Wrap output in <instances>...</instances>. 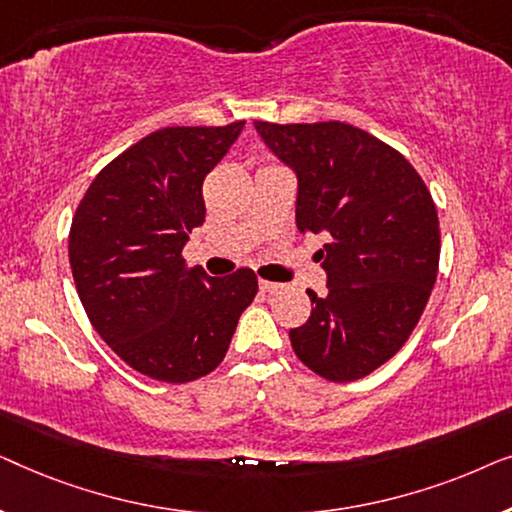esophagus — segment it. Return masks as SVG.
Instances as JSON below:
<instances>
[{"label":"esophagus","mask_w":512,"mask_h":512,"mask_svg":"<svg viewBox=\"0 0 512 512\" xmlns=\"http://www.w3.org/2000/svg\"><path fill=\"white\" fill-rule=\"evenodd\" d=\"M258 289H261L263 293H275V291L282 289V284H275V282H268V279H261V282H258Z\"/></svg>","instance_id":"esophagus-1"}]
</instances>
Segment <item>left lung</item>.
<instances>
[{
  "label": "left lung",
  "mask_w": 512,
  "mask_h": 512,
  "mask_svg": "<svg viewBox=\"0 0 512 512\" xmlns=\"http://www.w3.org/2000/svg\"><path fill=\"white\" fill-rule=\"evenodd\" d=\"M296 174L300 235H324L314 258L328 293L291 328L300 361L331 382L366 377L405 345L438 275L440 230L431 193L396 149L354 125L254 121Z\"/></svg>",
  "instance_id": "1"
}]
</instances>
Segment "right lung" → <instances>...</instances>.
I'll list each match as a JSON object with an SVG mask.
<instances>
[{
  "label": "right lung",
  "instance_id": "1",
  "mask_svg": "<svg viewBox=\"0 0 512 512\" xmlns=\"http://www.w3.org/2000/svg\"><path fill=\"white\" fill-rule=\"evenodd\" d=\"M163 128L93 179L69 230V265L97 335L137 373L184 384L212 373L258 291L242 268L209 277L181 251L205 223L202 181L240 137Z\"/></svg>",
  "mask_w": 512,
  "mask_h": 512
}]
</instances>
